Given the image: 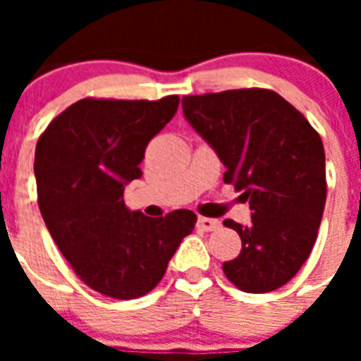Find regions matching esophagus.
Listing matches in <instances>:
<instances>
[{"instance_id":"esophagus-1","label":"esophagus","mask_w":361,"mask_h":361,"mask_svg":"<svg viewBox=\"0 0 361 361\" xmlns=\"http://www.w3.org/2000/svg\"><path fill=\"white\" fill-rule=\"evenodd\" d=\"M198 226L206 232H214L221 226V223L217 219H209V217H198Z\"/></svg>"}]
</instances>
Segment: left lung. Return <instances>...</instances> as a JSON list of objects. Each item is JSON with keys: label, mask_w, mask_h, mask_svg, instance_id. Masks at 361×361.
<instances>
[{"label": "left lung", "mask_w": 361, "mask_h": 361, "mask_svg": "<svg viewBox=\"0 0 361 361\" xmlns=\"http://www.w3.org/2000/svg\"><path fill=\"white\" fill-rule=\"evenodd\" d=\"M183 116L243 191L251 223L225 226L241 251L223 271L243 292L279 288L311 255L326 204V155L317 130L279 93L228 90L181 101Z\"/></svg>", "instance_id": "obj_1"}]
</instances>
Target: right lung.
Returning a JSON list of instances; mask_svg holds the SVG:
<instances>
[{
	"label": "right lung",
	"mask_w": 361,
	"mask_h": 361,
	"mask_svg": "<svg viewBox=\"0 0 361 361\" xmlns=\"http://www.w3.org/2000/svg\"><path fill=\"white\" fill-rule=\"evenodd\" d=\"M178 104V95L82 99L37 142L33 170L44 225L76 275L104 296L135 300L155 288L195 228L191 209L152 219L123 202L125 185L142 176L146 146Z\"/></svg>",
	"instance_id": "right-lung-1"
}]
</instances>
